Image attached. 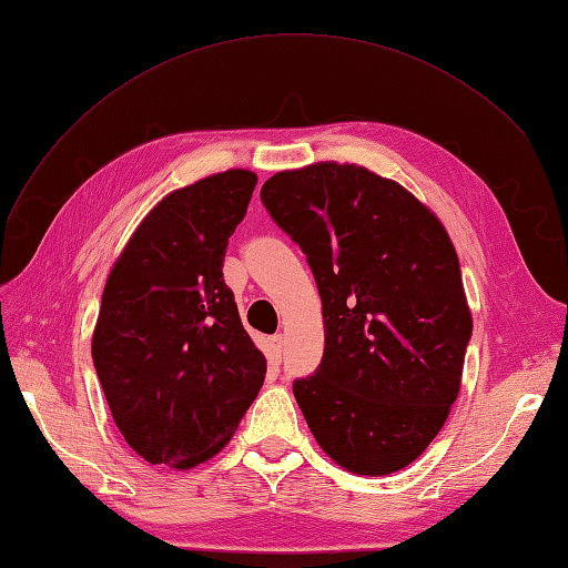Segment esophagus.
Returning <instances> with one entry per match:
<instances>
[{"label": "esophagus", "mask_w": 568, "mask_h": 568, "mask_svg": "<svg viewBox=\"0 0 568 568\" xmlns=\"http://www.w3.org/2000/svg\"><path fill=\"white\" fill-rule=\"evenodd\" d=\"M267 348H270V363L280 365L282 363V351H284V336L274 334L267 338Z\"/></svg>", "instance_id": "obj_1"}]
</instances>
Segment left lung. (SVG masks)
<instances>
[{
	"label": "left lung",
	"mask_w": 568,
	"mask_h": 568,
	"mask_svg": "<svg viewBox=\"0 0 568 568\" xmlns=\"http://www.w3.org/2000/svg\"><path fill=\"white\" fill-rule=\"evenodd\" d=\"M261 199L322 298V363L294 382L307 426L353 474L405 469L448 419L471 338L448 232L405 186L355 163L284 170Z\"/></svg>",
	"instance_id": "left-lung-1"
}]
</instances>
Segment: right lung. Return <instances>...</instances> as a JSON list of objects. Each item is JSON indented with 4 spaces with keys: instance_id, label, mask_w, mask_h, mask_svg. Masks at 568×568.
Segmentation results:
<instances>
[{
    "instance_id": "obj_1",
    "label": "right lung",
    "mask_w": 568,
    "mask_h": 568,
    "mask_svg": "<svg viewBox=\"0 0 568 568\" xmlns=\"http://www.w3.org/2000/svg\"><path fill=\"white\" fill-rule=\"evenodd\" d=\"M255 182L236 168L175 189L111 267L92 357L115 426L151 464L192 469L217 455L265 382L222 280Z\"/></svg>"
}]
</instances>
